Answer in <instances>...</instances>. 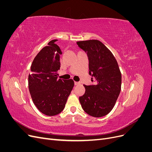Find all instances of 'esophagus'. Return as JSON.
<instances>
[{
  "label": "esophagus",
  "mask_w": 152,
  "mask_h": 152,
  "mask_svg": "<svg viewBox=\"0 0 152 152\" xmlns=\"http://www.w3.org/2000/svg\"><path fill=\"white\" fill-rule=\"evenodd\" d=\"M79 84H80V82H75V85L78 86V85H79Z\"/></svg>",
  "instance_id": "1"
}]
</instances>
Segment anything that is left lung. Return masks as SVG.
<instances>
[{
	"label": "left lung",
	"instance_id": "1",
	"mask_svg": "<svg viewBox=\"0 0 152 152\" xmlns=\"http://www.w3.org/2000/svg\"><path fill=\"white\" fill-rule=\"evenodd\" d=\"M87 53L89 74L94 85L84 86L86 92L80 96L82 108L89 115L102 117L114 107L121 90L122 75L117 61L112 52L99 40L77 42Z\"/></svg>",
	"mask_w": 152,
	"mask_h": 152
}]
</instances>
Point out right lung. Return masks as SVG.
I'll list each match as a JSON object with an SVG mask.
<instances>
[{"instance_id":"obj_1","label":"right lung","mask_w":152,"mask_h":152,"mask_svg":"<svg viewBox=\"0 0 152 152\" xmlns=\"http://www.w3.org/2000/svg\"><path fill=\"white\" fill-rule=\"evenodd\" d=\"M52 40L35 57L28 75L31 97L40 112L48 116L61 113L74 86L72 79H58L60 48Z\"/></svg>"}]
</instances>
